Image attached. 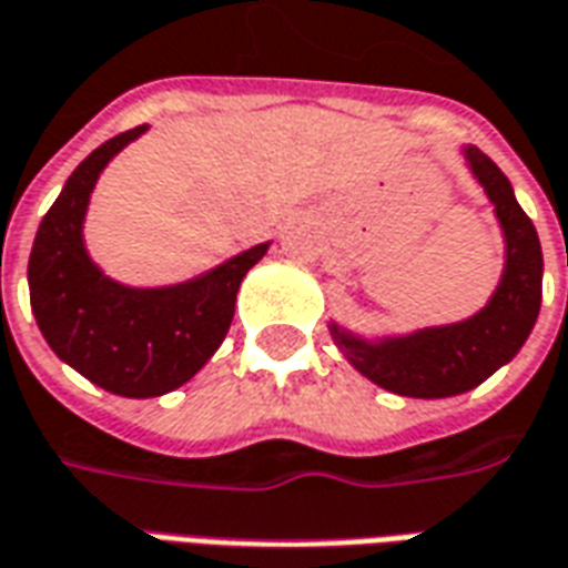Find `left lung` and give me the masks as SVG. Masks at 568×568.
<instances>
[{
  "label": "left lung",
  "mask_w": 568,
  "mask_h": 568,
  "mask_svg": "<svg viewBox=\"0 0 568 568\" xmlns=\"http://www.w3.org/2000/svg\"><path fill=\"white\" fill-rule=\"evenodd\" d=\"M467 160L495 202L507 240L505 276L489 304L474 320L424 328L408 338L384 341L378 347L335 328V338L353 366L390 394L439 399L477 387L517 356L538 320L545 261L535 224L519 209L505 172L483 150L470 146Z\"/></svg>",
  "instance_id": "8db88e82"
}]
</instances>
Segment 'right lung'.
Masks as SVG:
<instances>
[{
    "label": "right lung",
    "mask_w": 568,
    "mask_h": 568,
    "mask_svg": "<svg viewBox=\"0 0 568 568\" xmlns=\"http://www.w3.org/2000/svg\"><path fill=\"white\" fill-rule=\"evenodd\" d=\"M144 125L110 138L79 162L61 196L36 230L30 252V304L39 332L63 363L119 396H162L190 381L227 335L243 276L267 243L217 271L172 288H125L85 255L82 217L91 187Z\"/></svg>",
    "instance_id": "add662e5"
}]
</instances>
